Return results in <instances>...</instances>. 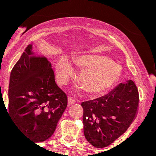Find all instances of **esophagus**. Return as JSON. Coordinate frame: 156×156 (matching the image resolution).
<instances>
[{
	"label": "esophagus",
	"mask_w": 156,
	"mask_h": 156,
	"mask_svg": "<svg viewBox=\"0 0 156 156\" xmlns=\"http://www.w3.org/2000/svg\"><path fill=\"white\" fill-rule=\"evenodd\" d=\"M75 103H76V100H75V98L72 96H69V98H68V105H71L74 104Z\"/></svg>",
	"instance_id": "esophagus-1"
}]
</instances>
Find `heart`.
Returning <instances> with one entry per match:
<instances>
[{
  "instance_id": "obj_1",
  "label": "heart",
  "mask_w": 156,
  "mask_h": 156,
  "mask_svg": "<svg viewBox=\"0 0 156 156\" xmlns=\"http://www.w3.org/2000/svg\"><path fill=\"white\" fill-rule=\"evenodd\" d=\"M78 67L83 69L79 82L84 90L91 94H98L107 90L117 81L121 75V67L106 57L82 55L75 61ZM57 76L62 85L69 81L73 73L67 61L62 59L57 64Z\"/></svg>"
}]
</instances>
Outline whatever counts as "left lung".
<instances>
[{
	"label": "left lung",
	"instance_id": "obj_1",
	"mask_svg": "<svg viewBox=\"0 0 156 156\" xmlns=\"http://www.w3.org/2000/svg\"><path fill=\"white\" fill-rule=\"evenodd\" d=\"M139 92L133 80L119 83L108 94L83 102V133L97 148L110 145L128 130L136 115Z\"/></svg>",
	"mask_w": 156,
	"mask_h": 156
}]
</instances>
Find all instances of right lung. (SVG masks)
<instances>
[{
    "instance_id": "obj_1",
    "label": "right lung",
    "mask_w": 156,
    "mask_h": 156,
    "mask_svg": "<svg viewBox=\"0 0 156 156\" xmlns=\"http://www.w3.org/2000/svg\"><path fill=\"white\" fill-rule=\"evenodd\" d=\"M26 48L10 75L9 115L31 141L42 142L54 133L67 106V96L55 82L51 64Z\"/></svg>"
}]
</instances>
